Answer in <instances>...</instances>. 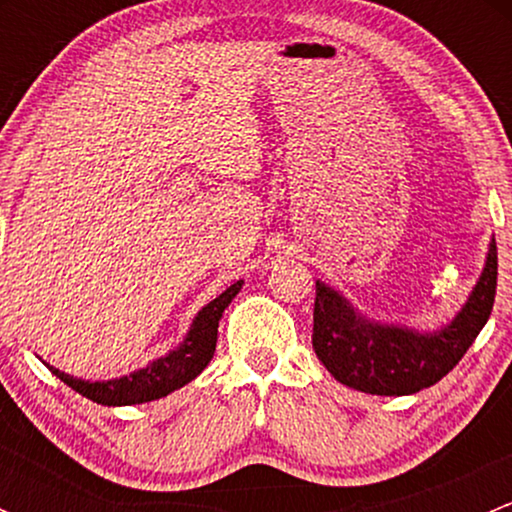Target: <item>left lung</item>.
Returning a JSON list of instances; mask_svg holds the SVG:
<instances>
[{
    "label": "left lung",
    "instance_id": "1",
    "mask_svg": "<svg viewBox=\"0 0 512 512\" xmlns=\"http://www.w3.org/2000/svg\"><path fill=\"white\" fill-rule=\"evenodd\" d=\"M498 285V250L490 242L485 270L466 307L446 329L416 334L369 324L317 282L312 347L329 374L344 386L376 396H406L441 381L468 352L488 322Z\"/></svg>",
    "mask_w": 512,
    "mask_h": 512
}]
</instances>
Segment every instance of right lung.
<instances>
[{"label": "right lung", "mask_w": 512, "mask_h": 512, "mask_svg": "<svg viewBox=\"0 0 512 512\" xmlns=\"http://www.w3.org/2000/svg\"><path fill=\"white\" fill-rule=\"evenodd\" d=\"M240 287L242 282H235V285L227 287L220 297H215L208 307L200 309L193 327H190V334L175 352L153 361L146 369L123 376V379L84 381L74 379V376L64 374V371L54 369V366H49V369L54 371L66 386H71V389L79 391L81 396H86V399L103 406H131L163 399L170 391L180 389V386H185L188 381H193L195 376L208 366V361L213 359L215 344H218V322L220 317H223L227 304H230L232 299H235V294L240 292Z\"/></svg>", "instance_id": "right-lung-1"}]
</instances>
